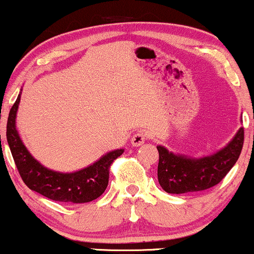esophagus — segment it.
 Returning a JSON list of instances; mask_svg holds the SVG:
<instances>
[{"label":"esophagus","instance_id":"34e87169","mask_svg":"<svg viewBox=\"0 0 254 254\" xmlns=\"http://www.w3.org/2000/svg\"><path fill=\"white\" fill-rule=\"evenodd\" d=\"M145 139H147V135H145V133L136 132L135 135L131 137V144H132L133 147H139V145L144 143Z\"/></svg>","mask_w":254,"mask_h":254}]
</instances>
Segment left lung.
Instances as JSON below:
<instances>
[{
	"instance_id": "1",
	"label": "left lung",
	"mask_w": 254,
	"mask_h": 254,
	"mask_svg": "<svg viewBox=\"0 0 254 254\" xmlns=\"http://www.w3.org/2000/svg\"><path fill=\"white\" fill-rule=\"evenodd\" d=\"M244 127H240L234 138L210 156L190 159L174 155L159 145L157 179L168 193L180 194L203 191L217 185L238 161L244 145Z\"/></svg>"
}]
</instances>
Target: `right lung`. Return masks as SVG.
Segmentation results:
<instances>
[{
    "instance_id": "right-lung-1",
    "label": "right lung",
    "mask_w": 254,
    "mask_h": 254,
    "mask_svg": "<svg viewBox=\"0 0 254 254\" xmlns=\"http://www.w3.org/2000/svg\"><path fill=\"white\" fill-rule=\"evenodd\" d=\"M20 94L9 111L7 141L20 177L28 189L56 202L87 203L97 199L109 185L110 167L124 149L110 151L95 164L74 173H60L48 170L28 153L15 127Z\"/></svg>"
}]
</instances>
